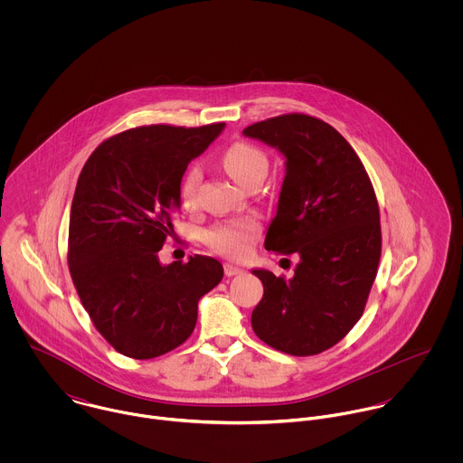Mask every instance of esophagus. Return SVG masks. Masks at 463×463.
<instances>
[{
	"label": "esophagus",
	"instance_id": "34e87169",
	"mask_svg": "<svg viewBox=\"0 0 463 463\" xmlns=\"http://www.w3.org/2000/svg\"><path fill=\"white\" fill-rule=\"evenodd\" d=\"M241 272H242V269H241L239 265L230 264V262L224 264V274H226V276H237V274H241Z\"/></svg>",
	"mask_w": 463,
	"mask_h": 463
}]
</instances>
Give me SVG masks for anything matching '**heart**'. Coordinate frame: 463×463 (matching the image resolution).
Listing matches in <instances>:
<instances>
[{
  "mask_svg": "<svg viewBox=\"0 0 463 463\" xmlns=\"http://www.w3.org/2000/svg\"><path fill=\"white\" fill-rule=\"evenodd\" d=\"M222 167L224 171L241 185H250L255 180H264L267 173V158L264 153L248 142H235L232 144L224 155H222ZM198 169H191L184 187H182V198L189 203L194 198V193L198 189ZM259 233V224L253 219H235L222 224H217L206 233L208 246L224 257L230 259H241L248 253L250 244Z\"/></svg>",
  "mask_w": 463,
  "mask_h": 463,
  "instance_id": "obj_1",
  "label": "heart"
}]
</instances>
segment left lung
I'll return each instance as SVG.
<instances>
[{
	"label": "left lung",
	"instance_id": "1",
	"mask_svg": "<svg viewBox=\"0 0 463 463\" xmlns=\"http://www.w3.org/2000/svg\"><path fill=\"white\" fill-rule=\"evenodd\" d=\"M242 133L285 156L264 246L299 257L290 279L251 270L264 283L251 326L278 351L323 353L358 323L376 278L382 228L373 184L349 142L317 118L287 114Z\"/></svg>",
	"mask_w": 463,
	"mask_h": 463
}]
</instances>
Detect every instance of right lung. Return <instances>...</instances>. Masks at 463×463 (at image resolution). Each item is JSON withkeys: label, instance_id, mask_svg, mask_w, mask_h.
<instances>
[{"label": "right lung", "instance_id": "obj_1", "mask_svg": "<svg viewBox=\"0 0 463 463\" xmlns=\"http://www.w3.org/2000/svg\"><path fill=\"white\" fill-rule=\"evenodd\" d=\"M151 125L119 133L85 162L69 217V270L83 308L109 344L147 360L184 344L199 299L222 279V265L194 255L158 260L191 160L224 130Z\"/></svg>", "mask_w": 463, "mask_h": 463}]
</instances>
